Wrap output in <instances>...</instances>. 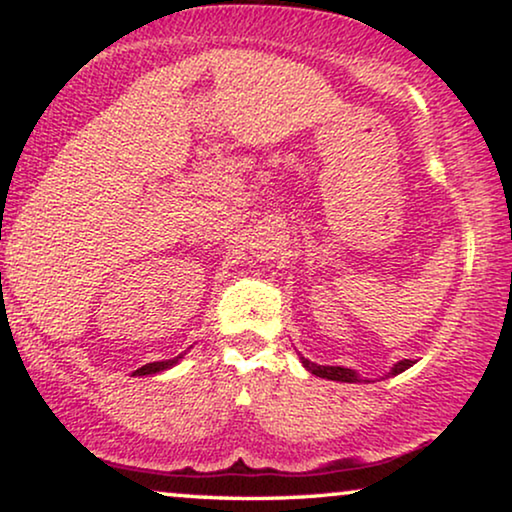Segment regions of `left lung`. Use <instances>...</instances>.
I'll use <instances>...</instances> for the list:
<instances>
[{
	"label": "left lung",
	"mask_w": 512,
	"mask_h": 512,
	"mask_svg": "<svg viewBox=\"0 0 512 512\" xmlns=\"http://www.w3.org/2000/svg\"><path fill=\"white\" fill-rule=\"evenodd\" d=\"M300 361H303V366L310 370L312 375H317V377H326V380H333V382H361V377H359V373H356V370H352V368H342V366H317V363H312V361H307L305 356H300ZM412 363L415 361H410V359H403V361H398L394 368H391V373L389 375H398V373H403V370H408Z\"/></svg>",
	"instance_id": "left-lung-1"
}]
</instances>
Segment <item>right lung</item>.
<instances>
[{
  "label": "right lung",
  "instance_id": "obj_1",
  "mask_svg": "<svg viewBox=\"0 0 512 512\" xmlns=\"http://www.w3.org/2000/svg\"><path fill=\"white\" fill-rule=\"evenodd\" d=\"M179 359H181V354H179V356H174V359H167V361H153V363H146V366L137 368L135 373H132V375H156V373H160V370L172 368L174 363H177Z\"/></svg>",
  "mask_w": 512,
  "mask_h": 512
}]
</instances>
